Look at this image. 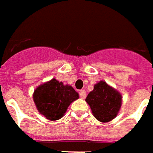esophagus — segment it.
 Returning <instances> with one entry per match:
<instances>
[{
	"label": "esophagus",
	"mask_w": 153,
	"mask_h": 153,
	"mask_svg": "<svg viewBox=\"0 0 153 153\" xmlns=\"http://www.w3.org/2000/svg\"><path fill=\"white\" fill-rule=\"evenodd\" d=\"M79 96L82 98V99H84L86 96H87V92L85 91L84 90H81L79 91Z\"/></svg>",
	"instance_id": "esophagus-1"
}]
</instances>
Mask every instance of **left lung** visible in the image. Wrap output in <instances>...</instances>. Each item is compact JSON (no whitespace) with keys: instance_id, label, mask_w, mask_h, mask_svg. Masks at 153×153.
Instances as JSON below:
<instances>
[{"instance_id":"8db88e82","label":"left lung","mask_w":153,"mask_h":153,"mask_svg":"<svg viewBox=\"0 0 153 153\" xmlns=\"http://www.w3.org/2000/svg\"><path fill=\"white\" fill-rule=\"evenodd\" d=\"M86 101L92 113L100 122H109L115 118L120 109L122 97L117 91L100 81L87 95Z\"/></svg>"}]
</instances>
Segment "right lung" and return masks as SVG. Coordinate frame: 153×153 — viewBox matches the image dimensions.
<instances>
[{
  "label": "right lung",
  "instance_id": "right-lung-1",
  "mask_svg": "<svg viewBox=\"0 0 153 153\" xmlns=\"http://www.w3.org/2000/svg\"><path fill=\"white\" fill-rule=\"evenodd\" d=\"M79 99V94L71 86L55 79L41 85L33 93V101L38 111L51 120H57L66 113L69 105Z\"/></svg>",
  "mask_w": 153,
  "mask_h": 153
}]
</instances>
